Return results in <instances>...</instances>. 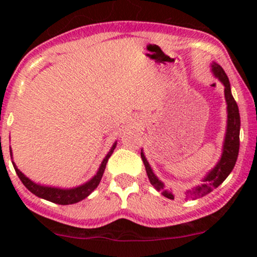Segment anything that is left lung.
Wrapping results in <instances>:
<instances>
[{
	"mask_svg": "<svg viewBox=\"0 0 257 257\" xmlns=\"http://www.w3.org/2000/svg\"><path fill=\"white\" fill-rule=\"evenodd\" d=\"M213 72L214 75L222 82L223 85H225V98L227 102V112H228V114H227V133L225 138V144H223V152L219 163H217L216 167L206 175V178L203 180V185L197 186V187L193 188L192 191H188V192L186 193V196L190 197V198L192 199L204 197L208 193H210L214 188L219 187V186L225 181L227 176L229 175V173L232 172L233 168H234L235 162H237L238 158V152H239L240 116L239 110H238V105L237 102H235L234 98H233L228 77H227L226 72L223 71L222 67H221L220 65L214 64ZM141 159H143L144 164H145L147 176H149L151 185L156 188V190L159 191V192L163 193V196H166L167 198L173 199L174 196L172 193L167 192V191L164 190V185L162 184V182L157 179V176L153 174L151 167H150L149 162L146 161L143 152H141Z\"/></svg>",
	"mask_w": 257,
	"mask_h": 257,
	"instance_id": "left-lung-1",
	"label": "left lung"
}]
</instances>
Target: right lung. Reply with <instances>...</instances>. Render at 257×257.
Returning <instances> with one entry per match:
<instances>
[{"label":"right lung","instance_id":"add662e5","mask_svg":"<svg viewBox=\"0 0 257 257\" xmlns=\"http://www.w3.org/2000/svg\"><path fill=\"white\" fill-rule=\"evenodd\" d=\"M114 147H116V144L112 146L111 151L107 153L104 161H102L101 166H100L98 173L96 175L94 176L90 181L85 182L84 185L78 186V187L75 188H70V190H61V188H54V187H47V186H41L32 182L31 180H29L26 176L20 172L19 169L16 167V164H13L14 169H16L17 175L19 176V179L22 180V182L24 184V186L28 188L30 192H32L35 196L40 197V198L47 199L49 202L57 203V204H61V205H67V204H73V203H77L79 200L84 199L85 197H88L89 194L98 187L100 180L102 178V174H104V170L106 168V163H107L108 158L113 152Z\"/></svg>","mask_w":257,"mask_h":257}]
</instances>
